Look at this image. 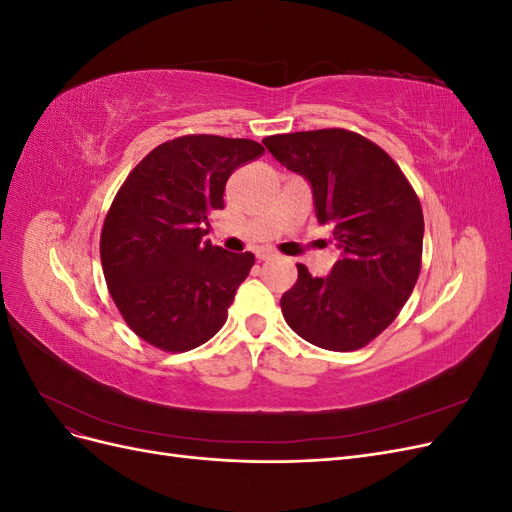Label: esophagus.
I'll list each match as a JSON object with an SVG mask.
<instances>
[{
  "label": "esophagus",
  "mask_w": 512,
  "mask_h": 512,
  "mask_svg": "<svg viewBox=\"0 0 512 512\" xmlns=\"http://www.w3.org/2000/svg\"><path fill=\"white\" fill-rule=\"evenodd\" d=\"M256 258L258 260H271V258H275V252L267 250V247H260V250H256Z\"/></svg>",
  "instance_id": "1"
}]
</instances>
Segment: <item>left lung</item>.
I'll list each match as a JSON object with an SVG mask.
<instances>
[{"mask_svg": "<svg viewBox=\"0 0 512 512\" xmlns=\"http://www.w3.org/2000/svg\"><path fill=\"white\" fill-rule=\"evenodd\" d=\"M271 156L301 175L318 224L339 258L314 277L303 265L280 301L288 327L324 350L350 352L380 335L414 290L423 254V209L386 151L348 130L267 136Z\"/></svg>", "mask_w": 512, "mask_h": 512, "instance_id": "obj_1", "label": "left lung"}]
</instances>
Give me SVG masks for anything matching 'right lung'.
<instances>
[{
    "mask_svg": "<svg viewBox=\"0 0 512 512\" xmlns=\"http://www.w3.org/2000/svg\"><path fill=\"white\" fill-rule=\"evenodd\" d=\"M265 149L213 134L162 143L134 166L108 211L100 258L128 327L151 346L185 352L222 329L254 254L205 241L228 177Z\"/></svg>",
    "mask_w": 512,
    "mask_h": 512,
    "instance_id": "obj_1",
    "label": "right lung"
}]
</instances>
